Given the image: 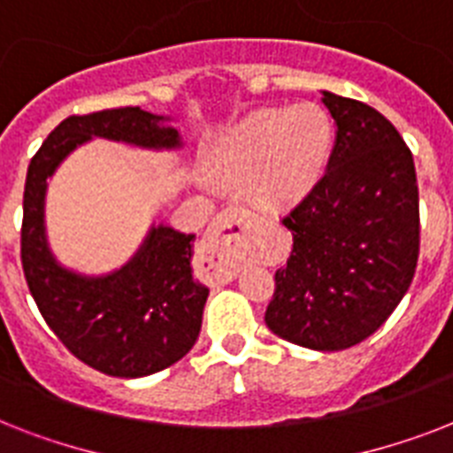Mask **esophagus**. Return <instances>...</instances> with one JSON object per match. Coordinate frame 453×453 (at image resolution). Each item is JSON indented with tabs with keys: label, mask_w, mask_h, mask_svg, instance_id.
<instances>
[{
	"label": "esophagus",
	"mask_w": 453,
	"mask_h": 453,
	"mask_svg": "<svg viewBox=\"0 0 453 453\" xmlns=\"http://www.w3.org/2000/svg\"><path fill=\"white\" fill-rule=\"evenodd\" d=\"M249 223V211L240 206H227L211 220V226L199 242V258L209 263L223 282L237 275V256L233 244L240 240Z\"/></svg>",
	"instance_id": "obj_1"
}]
</instances>
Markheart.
Wrapping results in <instances>:
<instances>
[{
	"label": "heart",
	"mask_w": 453,
	"mask_h": 453,
	"mask_svg": "<svg viewBox=\"0 0 453 453\" xmlns=\"http://www.w3.org/2000/svg\"><path fill=\"white\" fill-rule=\"evenodd\" d=\"M334 148L329 115L312 103L265 108L230 127L209 150L211 169L226 180L249 183L265 209L301 199L326 169Z\"/></svg>",
	"instance_id": "obj_1"
}]
</instances>
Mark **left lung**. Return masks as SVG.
I'll return each mask as SVG.
<instances>
[{"label":"left lung","mask_w":453,"mask_h":453,"mask_svg":"<svg viewBox=\"0 0 453 453\" xmlns=\"http://www.w3.org/2000/svg\"><path fill=\"white\" fill-rule=\"evenodd\" d=\"M336 122L324 176L282 223L294 234L275 273L265 324L310 350H345L369 338L414 280L421 244L414 157L366 103L322 91Z\"/></svg>","instance_id":"obj_1"}]
</instances>
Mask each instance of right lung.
<instances>
[{"mask_svg":"<svg viewBox=\"0 0 453 453\" xmlns=\"http://www.w3.org/2000/svg\"><path fill=\"white\" fill-rule=\"evenodd\" d=\"M164 122L166 117L141 108L67 117L32 157L25 178L20 261L32 298L74 357L119 379L162 372L185 357L197 341L209 289L192 280L195 234L159 223L150 227L134 258L115 273H73L53 258L46 242V178L91 138L150 150L180 148L178 129Z\"/></svg>","mask_w":453,"mask_h":453,"instance_id":"obj_1","label":"right lung"}]
</instances>
